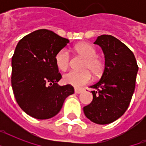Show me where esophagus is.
Instances as JSON below:
<instances>
[{
	"mask_svg": "<svg viewBox=\"0 0 146 146\" xmlns=\"http://www.w3.org/2000/svg\"><path fill=\"white\" fill-rule=\"evenodd\" d=\"M74 92H75V93L80 94V93H81V92H83V89H75V90H74Z\"/></svg>",
	"mask_w": 146,
	"mask_h": 146,
	"instance_id": "34e87169",
	"label": "esophagus"
}]
</instances>
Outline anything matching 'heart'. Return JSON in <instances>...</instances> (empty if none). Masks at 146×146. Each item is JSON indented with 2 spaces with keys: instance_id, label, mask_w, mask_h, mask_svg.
I'll return each instance as SVG.
<instances>
[{
  "instance_id": "1",
  "label": "heart",
  "mask_w": 146,
  "mask_h": 146,
  "mask_svg": "<svg viewBox=\"0 0 146 146\" xmlns=\"http://www.w3.org/2000/svg\"><path fill=\"white\" fill-rule=\"evenodd\" d=\"M74 50L77 54L85 58L83 69L86 70L77 72L70 71L63 77L66 84L73 86L80 87L90 82L92 76L89 71L95 76H99L104 70V63L97 57L96 48L88 43H79L74 47ZM55 64L60 70L65 71L68 68L70 64V55L67 50L62 49L55 55Z\"/></svg>"
}]
</instances>
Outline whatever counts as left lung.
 <instances>
[{"instance_id":"1","label":"left lung","mask_w":146,"mask_h":146,"mask_svg":"<svg viewBox=\"0 0 146 146\" xmlns=\"http://www.w3.org/2000/svg\"><path fill=\"white\" fill-rule=\"evenodd\" d=\"M94 44L104 54V70L100 80L91 86L92 102L83 108L88 119L108 124L120 118L129 107L136 86L139 67L133 53L112 35L98 36Z\"/></svg>"}]
</instances>
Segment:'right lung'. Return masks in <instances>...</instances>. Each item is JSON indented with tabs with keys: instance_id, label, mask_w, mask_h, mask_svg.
Returning a JSON list of instances; mask_svg holds the SVG:
<instances>
[{
	"instance_id": "obj_1",
	"label": "right lung",
	"mask_w": 146,
	"mask_h": 146,
	"mask_svg": "<svg viewBox=\"0 0 146 146\" xmlns=\"http://www.w3.org/2000/svg\"><path fill=\"white\" fill-rule=\"evenodd\" d=\"M70 41L52 31L39 29L17 44L12 57L11 84L17 104L38 120L54 117L64 101L74 93L70 85L60 86L55 55Z\"/></svg>"
}]
</instances>
